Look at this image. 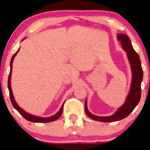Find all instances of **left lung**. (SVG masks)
<instances>
[{"label":"left lung","mask_w":150,"mask_h":150,"mask_svg":"<svg viewBox=\"0 0 150 150\" xmlns=\"http://www.w3.org/2000/svg\"><path fill=\"white\" fill-rule=\"evenodd\" d=\"M117 40L120 41L121 44L124 50L127 52L129 62H130L131 70L132 74V81L131 87L125 103L111 116L100 117L91 114L89 111L87 106V100L85 102V110L86 114L93 120L102 122H113L123 120L128 117L130 112L139 104L141 99V85L143 77V71L140 57L136 51L132 48L130 40L128 35L125 34H118Z\"/></svg>","instance_id":"obj_1"}]
</instances>
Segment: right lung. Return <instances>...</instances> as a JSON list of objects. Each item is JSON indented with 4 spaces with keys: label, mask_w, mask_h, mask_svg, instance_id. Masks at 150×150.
<instances>
[{
    "label": "right lung",
    "mask_w": 150,
    "mask_h": 150,
    "mask_svg": "<svg viewBox=\"0 0 150 150\" xmlns=\"http://www.w3.org/2000/svg\"><path fill=\"white\" fill-rule=\"evenodd\" d=\"M19 50L20 49H18L17 52H16L15 54L13 55V57H12V58L11 59V62H10V72L9 74V77H8V89H9L10 100H11L12 105H13V107L20 112V114L23 117L24 119H26V120L29 121V122H36V123H46V122H53V121L57 120V119H59V117L61 115V114H62L63 104H64V103L62 104L60 110H59L57 113H56L54 115H53V116L49 117H40L35 116V115H30L29 113H28V112H26V111H24V110L22 109V108H20V106L18 105V104L16 103V100H15V99H14L13 92H12L11 87V71H12V63H13L14 57H15L16 55L17 54V53L18 52Z\"/></svg>",
    "instance_id": "obj_1"
}]
</instances>
